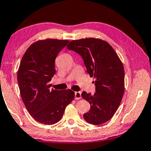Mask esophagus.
Wrapping results in <instances>:
<instances>
[{
  "label": "esophagus",
  "instance_id": "1",
  "mask_svg": "<svg viewBox=\"0 0 151 151\" xmlns=\"http://www.w3.org/2000/svg\"><path fill=\"white\" fill-rule=\"evenodd\" d=\"M75 100H79V99L81 98V92L76 91L75 93Z\"/></svg>",
  "mask_w": 151,
  "mask_h": 151
}]
</instances>
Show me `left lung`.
Instances as JSON below:
<instances>
[{"label": "left lung", "mask_w": 151, "mask_h": 151, "mask_svg": "<svg viewBox=\"0 0 151 151\" xmlns=\"http://www.w3.org/2000/svg\"><path fill=\"white\" fill-rule=\"evenodd\" d=\"M67 48L81 56L87 73L95 78L96 93L83 91L81 94L91 105L89 111L83 114L84 119L93 125L106 123L118 109L124 93L122 62L111 45L100 39L73 40Z\"/></svg>", "instance_id": "8db88e82"}]
</instances>
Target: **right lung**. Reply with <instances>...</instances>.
Segmentation results:
<instances>
[{
  "label": "right lung",
  "instance_id": "obj_1",
  "mask_svg": "<svg viewBox=\"0 0 151 151\" xmlns=\"http://www.w3.org/2000/svg\"><path fill=\"white\" fill-rule=\"evenodd\" d=\"M68 40H39L28 47L20 62L17 81L22 101L31 116L40 123L52 125L62 119L75 98L71 89H51L55 60Z\"/></svg>",
  "mask_w": 151,
  "mask_h": 151
}]
</instances>
